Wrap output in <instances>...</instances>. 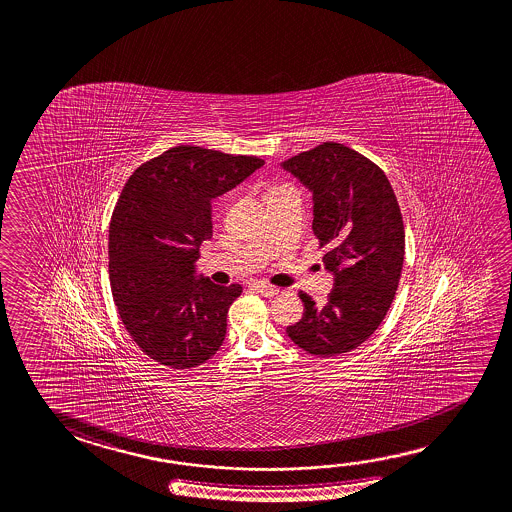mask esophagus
<instances>
[{
	"mask_svg": "<svg viewBox=\"0 0 512 512\" xmlns=\"http://www.w3.org/2000/svg\"><path fill=\"white\" fill-rule=\"evenodd\" d=\"M253 287L257 289V293L262 294V296H266V298H273V296H277L278 294L277 287H273V285L255 284Z\"/></svg>",
	"mask_w": 512,
	"mask_h": 512,
	"instance_id": "esophagus-1",
	"label": "esophagus"
}]
</instances>
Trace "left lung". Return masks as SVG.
<instances>
[{
	"mask_svg": "<svg viewBox=\"0 0 512 512\" xmlns=\"http://www.w3.org/2000/svg\"><path fill=\"white\" fill-rule=\"evenodd\" d=\"M282 166L312 191V230L334 273L327 305L300 291L302 319L285 332L310 355L352 352L380 327L402 277L405 230L396 194L375 162L332 141Z\"/></svg>",
	"mask_w": 512,
	"mask_h": 512,
	"instance_id": "left-lung-1",
	"label": "left lung"
}]
</instances>
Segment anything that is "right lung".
<instances>
[{"label": "right lung", "mask_w": 512, "mask_h": 512, "mask_svg": "<svg viewBox=\"0 0 512 512\" xmlns=\"http://www.w3.org/2000/svg\"><path fill=\"white\" fill-rule=\"evenodd\" d=\"M260 166L253 155L182 144L146 160L119 194L109 228L112 296L130 337L162 366L196 368L223 344L243 287L196 277L194 262L212 237V198Z\"/></svg>", "instance_id": "right-lung-1"}]
</instances>
